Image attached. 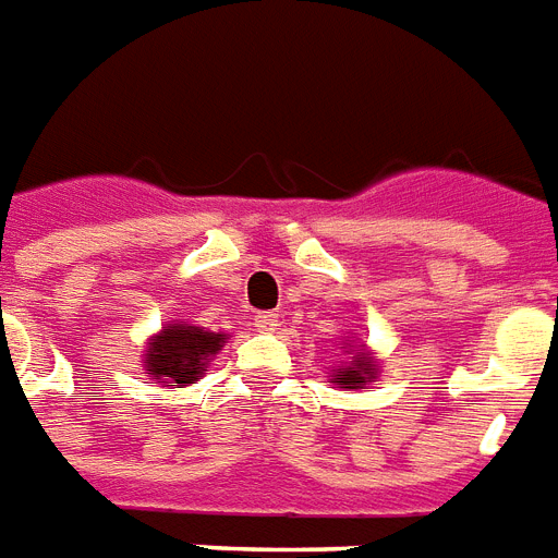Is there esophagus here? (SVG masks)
Masks as SVG:
<instances>
[{"label": "esophagus", "mask_w": 558, "mask_h": 558, "mask_svg": "<svg viewBox=\"0 0 558 558\" xmlns=\"http://www.w3.org/2000/svg\"><path fill=\"white\" fill-rule=\"evenodd\" d=\"M255 326L260 332H275V329H278V315H275V312H257Z\"/></svg>", "instance_id": "34e87169"}]
</instances>
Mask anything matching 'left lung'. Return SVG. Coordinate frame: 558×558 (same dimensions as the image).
<instances>
[{
	"label": "left lung",
	"mask_w": 558,
	"mask_h": 558,
	"mask_svg": "<svg viewBox=\"0 0 558 558\" xmlns=\"http://www.w3.org/2000/svg\"><path fill=\"white\" fill-rule=\"evenodd\" d=\"M338 347L343 352L341 364L329 366V384L341 389H366L369 384L378 378L381 373V364H378V355H375L366 343L361 341H347V338H338Z\"/></svg>",
	"instance_id": "obj_1"
}]
</instances>
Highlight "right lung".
<instances>
[{"label": "right lung", "instance_id": "obj_1", "mask_svg": "<svg viewBox=\"0 0 558 558\" xmlns=\"http://www.w3.org/2000/svg\"><path fill=\"white\" fill-rule=\"evenodd\" d=\"M229 335L211 332L203 326L185 324V320H169L160 332H154L143 350V369L148 381L160 387H189L201 381L208 369V361L223 350Z\"/></svg>", "mask_w": 558, "mask_h": 558}]
</instances>
